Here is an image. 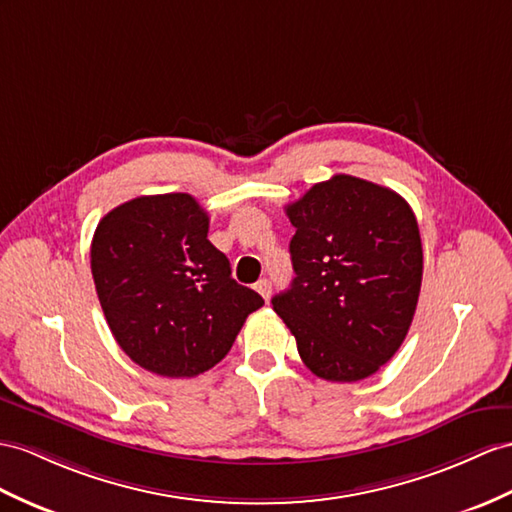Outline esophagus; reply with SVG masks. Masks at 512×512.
Returning <instances> with one entry per match:
<instances>
[{"label": "esophagus", "instance_id": "34e87169", "mask_svg": "<svg viewBox=\"0 0 512 512\" xmlns=\"http://www.w3.org/2000/svg\"><path fill=\"white\" fill-rule=\"evenodd\" d=\"M256 291L263 295L265 299H269V295H271V282L269 280H258L256 282Z\"/></svg>", "mask_w": 512, "mask_h": 512}]
</instances>
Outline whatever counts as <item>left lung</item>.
<instances>
[{
  "mask_svg": "<svg viewBox=\"0 0 512 512\" xmlns=\"http://www.w3.org/2000/svg\"><path fill=\"white\" fill-rule=\"evenodd\" d=\"M295 278L271 299L317 378L373 376L415 317L423 249L413 208L386 186L332 176L286 206Z\"/></svg>",
  "mask_w": 512,
  "mask_h": 512,
  "instance_id": "left-lung-1",
  "label": "left lung"
}]
</instances>
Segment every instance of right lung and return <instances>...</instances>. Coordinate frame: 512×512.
Returning a JSON list of instances; mask_svg holds the SVG:
<instances>
[{
	"label": "right lung",
	"mask_w": 512,
	"mask_h": 512,
	"mask_svg": "<svg viewBox=\"0 0 512 512\" xmlns=\"http://www.w3.org/2000/svg\"><path fill=\"white\" fill-rule=\"evenodd\" d=\"M208 213L189 193L143 195L97 223L91 271L119 347L165 378H193L230 352L265 304L232 278L208 241Z\"/></svg>",
	"instance_id": "1"
}]
</instances>
